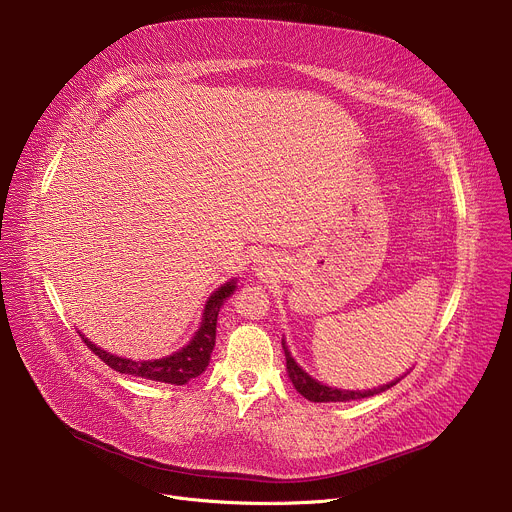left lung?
<instances>
[{
    "mask_svg": "<svg viewBox=\"0 0 512 512\" xmlns=\"http://www.w3.org/2000/svg\"><path fill=\"white\" fill-rule=\"evenodd\" d=\"M284 355H286V369H288V378L292 380L294 388H297V392H301L307 400L311 402H346V400H359V398H367V396H373V394H380L388 388H392L396 382L392 384H386L382 388H373V390H365V392H351V390H338V388H330V386H324L315 382L311 375H307L297 363H294V359L290 357L288 348L284 346Z\"/></svg>",
    "mask_w": 512,
    "mask_h": 512,
    "instance_id": "8db88e82",
    "label": "left lung"
}]
</instances>
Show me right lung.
Masks as SVG:
<instances>
[{"instance_id":"obj_1","label":"right lung","mask_w":512,"mask_h":512,"mask_svg":"<svg viewBox=\"0 0 512 512\" xmlns=\"http://www.w3.org/2000/svg\"><path fill=\"white\" fill-rule=\"evenodd\" d=\"M236 284L228 282L222 288L215 290L207 305H205V313H203V324L199 328V332L195 334V338L191 340V344H186L182 351L166 357V359H155V361H132V359H122L116 355H110L101 351L99 346H95L91 340H87L83 334V342L91 348V351L105 363L110 365L112 369L120 371V373H128V375H137V378H145V380H155V382H164V384H174V386H182L188 380L197 378L199 373L205 371V367L209 365V357L213 351L215 344V324H218V313L220 307L224 305V301L234 292Z\"/></svg>"}]
</instances>
